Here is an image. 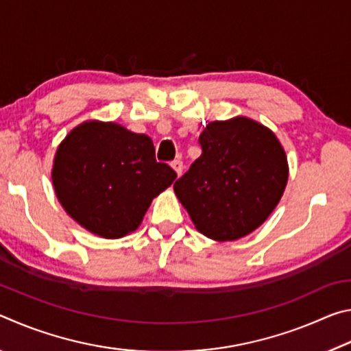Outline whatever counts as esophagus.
I'll use <instances>...</instances> for the list:
<instances>
[{
	"label": "esophagus",
	"instance_id": "34e87169",
	"mask_svg": "<svg viewBox=\"0 0 351 351\" xmlns=\"http://www.w3.org/2000/svg\"><path fill=\"white\" fill-rule=\"evenodd\" d=\"M170 165L173 167V170L178 173V176L182 173V161H181V159H175V161H171Z\"/></svg>",
	"mask_w": 351,
	"mask_h": 351
}]
</instances>
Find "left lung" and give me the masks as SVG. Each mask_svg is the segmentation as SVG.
I'll use <instances>...</instances> for the list:
<instances>
[{
  "instance_id": "1",
  "label": "left lung",
  "mask_w": 351,
  "mask_h": 351,
  "mask_svg": "<svg viewBox=\"0 0 351 351\" xmlns=\"http://www.w3.org/2000/svg\"><path fill=\"white\" fill-rule=\"evenodd\" d=\"M201 156L173 184L201 234L230 241L269 217L288 181L280 142L246 117L212 122L199 134Z\"/></svg>"
}]
</instances>
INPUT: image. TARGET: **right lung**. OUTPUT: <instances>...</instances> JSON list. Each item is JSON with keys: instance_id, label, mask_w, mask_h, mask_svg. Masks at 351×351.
<instances>
[{"instance_id": "obj_1", "label": "right lung", "mask_w": 351, "mask_h": 351, "mask_svg": "<svg viewBox=\"0 0 351 351\" xmlns=\"http://www.w3.org/2000/svg\"><path fill=\"white\" fill-rule=\"evenodd\" d=\"M175 178L170 165L156 161L148 136L96 121L64 138L52 169L64 210L104 239H121L138 229L152 199Z\"/></svg>"}]
</instances>
